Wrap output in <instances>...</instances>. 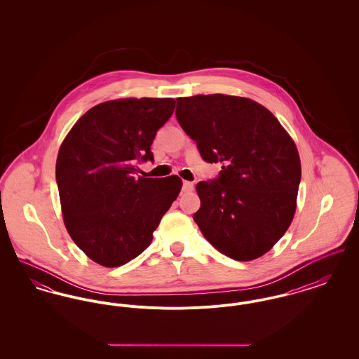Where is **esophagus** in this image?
Segmentation results:
<instances>
[{
	"label": "esophagus",
	"mask_w": 359,
	"mask_h": 359,
	"mask_svg": "<svg viewBox=\"0 0 359 359\" xmlns=\"http://www.w3.org/2000/svg\"><path fill=\"white\" fill-rule=\"evenodd\" d=\"M194 189V183L183 182V192H191Z\"/></svg>",
	"instance_id": "esophagus-1"
}]
</instances>
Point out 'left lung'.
Returning <instances> with one entry per match:
<instances>
[{
	"instance_id": "obj_1",
	"label": "left lung",
	"mask_w": 359,
	"mask_h": 359,
	"mask_svg": "<svg viewBox=\"0 0 359 359\" xmlns=\"http://www.w3.org/2000/svg\"><path fill=\"white\" fill-rule=\"evenodd\" d=\"M176 120L217 179L196 184L194 214L205 238L224 256L265 255L293 219L302 179L297 148L273 114L248 98L223 94L176 98Z\"/></svg>"
}]
</instances>
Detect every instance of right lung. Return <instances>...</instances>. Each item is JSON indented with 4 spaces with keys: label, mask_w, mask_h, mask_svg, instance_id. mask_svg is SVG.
<instances>
[{
    "label": "right lung",
    "mask_w": 359,
    "mask_h": 359,
    "mask_svg": "<svg viewBox=\"0 0 359 359\" xmlns=\"http://www.w3.org/2000/svg\"><path fill=\"white\" fill-rule=\"evenodd\" d=\"M172 98L100 103L72 126L56 160L65 224L97 264L114 268L141 255L177 198L182 179L138 176L151 145L171 118Z\"/></svg>",
    "instance_id": "1"
}]
</instances>
